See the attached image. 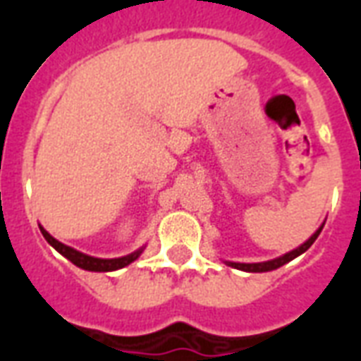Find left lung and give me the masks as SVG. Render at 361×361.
I'll return each mask as SVG.
<instances>
[{
  "mask_svg": "<svg viewBox=\"0 0 361 361\" xmlns=\"http://www.w3.org/2000/svg\"><path fill=\"white\" fill-rule=\"evenodd\" d=\"M324 227V225H322ZM322 227L316 231L314 235L310 236L309 240L302 242L301 246L295 247V250H291L288 254H284L282 257H276V259H271V261H263V263H233V261H227V265L229 267H235V269H240V271H246V272H267V271H274V269H279V267L286 265V263H290L291 259H295L297 255L305 254L307 250H309L314 240L318 238V235L322 233Z\"/></svg>",
  "mask_w": 361,
  "mask_h": 361,
  "instance_id": "8db88e82",
  "label": "left lung"
}]
</instances>
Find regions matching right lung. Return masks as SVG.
<instances>
[{
	"mask_svg": "<svg viewBox=\"0 0 361 361\" xmlns=\"http://www.w3.org/2000/svg\"><path fill=\"white\" fill-rule=\"evenodd\" d=\"M41 229V235L45 236V240L51 244L59 254H62L66 259H70L73 265H77L79 269H85V271H94V272H109V271H117V269H123V267L130 265L132 261H136L140 257V254L144 252V250H136L134 254L125 255V257H117V259H100V257H92V255L81 254V252H77L73 247L66 246L62 242H59L56 238H52L49 233H47L43 227Z\"/></svg>",
	"mask_w": 361,
	"mask_h": 361,
	"instance_id": "right-lung-1",
	"label": "right lung"
}]
</instances>
